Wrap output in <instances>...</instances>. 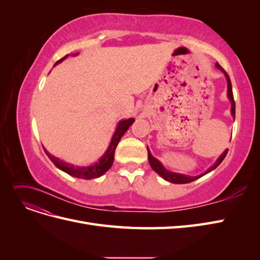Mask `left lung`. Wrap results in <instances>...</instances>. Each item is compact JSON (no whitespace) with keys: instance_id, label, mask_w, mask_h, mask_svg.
<instances>
[{"instance_id":"obj_1","label":"left lung","mask_w":260,"mask_h":260,"mask_svg":"<svg viewBox=\"0 0 260 260\" xmlns=\"http://www.w3.org/2000/svg\"><path fill=\"white\" fill-rule=\"evenodd\" d=\"M216 67H217L219 70H221V72H222L223 75H224V77H225V79H226V82H228V94H226V95H228V99H229L230 103H231V115H232L233 118H235V102H234V99H233L232 84H231V80H230V78H229V75H228V74L224 72V69H223L221 66H220V65L218 64V62L216 64ZM147 153H148V161H149V165H151L152 169H153L155 172H157V174H158L162 179L168 181V182L176 183V184H183V183H190V182H192V181H195L196 179H199V178H201V177H203V176H205V175L208 174V172H210V171H212L214 169H216V168L219 166V165L221 164V161L224 159V157H225V155H226V153H228V149H225V151L218 157V159L216 160V162H215L214 165H212L211 167H209L205 172H204V174H202V175H200V176H194V177L182 175V174H178V172H172V171L167 170L166 168L164 167V165H162L158 159H156L155 157L151 154V151H149L148 147H147Z\"/></svg>"}]
</instances>
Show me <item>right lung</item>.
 Returning a JSON list of instances; mask_svg holds the SVG:
<instances>
[{
	"mask_svg": "<svg viewBox=\"0 0 260 260\" xmlns=\"http://www.w3.org/2000/svg\"><path fill=\"white\" fill-rule=\"evenodd\" d=\"M79 53L73 54L72 56H77ZM69 56V54L66 55L62 58H60L58 61L55 62L54 66L58 65L59 62H61L64 59H66ZM135 122V118H129V119H122L117 124V128L115 130V133L113 135V138L111 140V143H109L106 152L104 153V155L101 157V158L90 166H75L73 164L66 162L64 160H60L57 157L53 156L52 154H50L46 149L44 148V152L46 153V155L49 156V158L52 160V162L56 166L58 169H60L61 171L66 172L69 176L72 177H76L79 179H85V180H90V179H95L99 178L101 176H103L105 172L112 167L113 161H114V155H115V149L119 143L120 139L122 138V136L127 131L130 125Z\"/></svg>",
	"mask_w": 260,
	"mask_h": 260,
	"instance_id": "1",
	"label": "right lung"
}]
</instances>
